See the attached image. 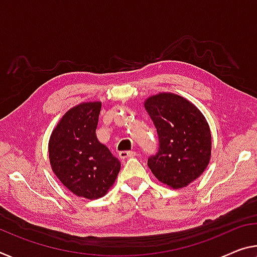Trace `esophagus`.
I'll list each match as a JSON object with an SVG mask.
<instances>
[{
  "label": "esophagus",
  "instance_id": "esophagus-1",
  "mask_svg": "<svg viewBox=\"0 0 257 257\" xmlns=\"http://www.w3.org/2000/svg\"><path fill=\"white\" fill-rule=\"evenodd\" d=\"M119 157L122 160H124V159L136 157V152L135 151H121V152H119Z\"/></svg>",
  "mask_w": 257,
  "mask_h": 257
}]
</instances>
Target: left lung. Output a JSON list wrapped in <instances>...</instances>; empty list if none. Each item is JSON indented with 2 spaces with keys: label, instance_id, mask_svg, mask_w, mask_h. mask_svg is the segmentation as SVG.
<instances>
[{
  "label": "left lung",
  "instance_id": "8db88e82",
  "mask_svg": "<svg viewBox=\"0 0 257 257\" xmlns=\"http://www.w3.org/2000/svg\"><path fill=\"white\" fill-rule=\"evenodd\" d=\"M159 136V151L148 166L156 178L182 189L205 172L211 157V134L200 109L172 92H159L144 101Z\"/></svg>",
  "mask_w": 257,
  "mask_h": 257
}]
</instances>
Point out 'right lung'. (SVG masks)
Masks as SVG:
<instances>
[{"label":"right lung","instance_id":"right-lung-1","mask_svg":"<svg viewBox=\"0 0 257 257\" xmlns=\"http://www.w3.org/2000/svg\"><path fill=\"white\" fill-rule=\"evenodd\" d=\"M100 101L81 103L64 114L49 140V160L57 178L77 197L108 192L121 164L96 136Z\"/></svg>","mask_w":257,"mask_h":257}]
</instances>
